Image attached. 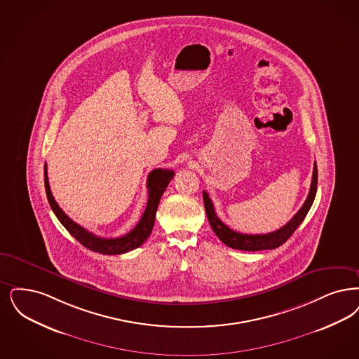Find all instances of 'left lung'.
<instances>
[{
    "mask_svg": "<svg viewBox=\"0 0 359 359\" xmlns=\"http://www.w3.org/2000/svg\"><path fill=\"white\" fill-rule=\"evenodd\" d=\"M316 186H318V170L314 163V171H313V180L310 192L306 201L303 203L301 210L294 215V217L280 227L279 230L273 231L270 233H257V235H248V233H241L236 231L231 230L227 227L215 214L214 204L210 199L208 194L203 191V201L205 207V214L208 217V222L216 233V236L231 248L242 250V251H260V250H273L286 242L287 239L294 233V231L299 227L303 219L310 211L314 199H316Z\"/></svg>",
    "mask_w": 359,
    "mask_h": 359,
    "instance_id": "1",
    "label": "left lung"
}]
</instances>
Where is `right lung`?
<instances>
[{"instance_id": "1", "label": "right lung", "mask_w": 359, "mask_h": 359, "mask_svg": "<svg viewBox=\"0 0 359 359\" xmlns=\"http://www.w3.org/2000/svg\"><path fill=\"white\" fill-rule=\"evenodd\" d=\"M175 172L171 170H154L152 172L148 175L147 179V188H148V201L147 207L144 211L143 216L140 222L136 224V227L132 231H129L127 235H123L120 238H112V239H105L96 236L95 233L86 231L77 223H74L72 219L58 207L57 203L55 201L50 187H49V180H48V171H46V163L43 165V182H45V192L46 198L50 204V208L53 210L55 215L57 216L60 223L68 230V232L72 235L76 241L86 247L90 251L100 252L102 255H120L124 252L132 251L148 239L151 235L154 224H155V216L158 211V201L161 199L165 188L172 180Z\"/></svg>"}]
</instances>
